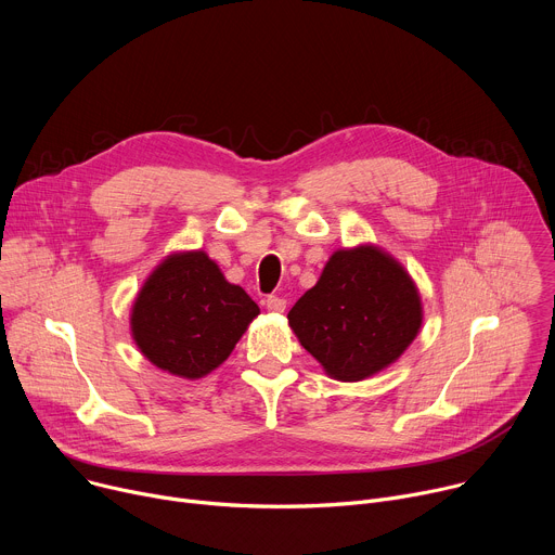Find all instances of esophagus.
I'll list each match as a JSON object with an SVG mask.
<instances>
[{"mask_svg":"<svg viewBox=\"0 0 555 555\" xmlns=\"http://www.w3.org/2000/svg\"><path fill=\"white\" fill-rule=\"evenodd\" d=\"M285 305H287V300L281 298V296H268V298H266V307H268L270 311L281 313V311H285Z\"/></svg>","mask_w":555,"mask_h":555,"instance_id":"1","label":"esophagus"}]
</instances>
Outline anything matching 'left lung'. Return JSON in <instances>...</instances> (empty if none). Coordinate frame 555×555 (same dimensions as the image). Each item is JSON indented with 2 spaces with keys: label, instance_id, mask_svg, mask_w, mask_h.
I'll list each match as a JSON object with an SVG mask.
<instances>
[{
  "label": "left lung",
  "instance_id": "obj_1",
  "mask_svg": "<svg viewBox=\"0 0 555 555\" xmlns=\"http://www.w3.org/2000/svg\"><path fill=\"white\" fill-rule=\"evenodd\" d=\"M300 345L330 375L364 379L398 360L422 327L404 268L373 246L338 250L287 313Z\"/></svg>",
  "mask_w": 555,
  "mask_h": 555
}]
</instances>
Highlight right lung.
I'll list each match as a JSON object with an SVG mask.
<instances>
[{"mask_svg":"<svg viewBox=\"0 0 555 555\" xmlns=\"http://www.w3.org/2000/svg\"><path fill=\"white\" fill-rule=\"evenodd\" d=\"M257 313V302L204 253H184L149 276L133 305L131 332L155 366L195 379L230 356Z\"/></svg>","mask_w":555,"mask_h":555,"instance_id":"add662e5","label":"right lung"}]
</instances>
